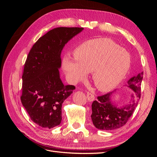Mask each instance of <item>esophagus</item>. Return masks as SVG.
I'll return each mask as SVG.
<instances>
[{"mask_svg":"<svg viewBox=\"0 0 157 157\" xmlns=\"http://www.w3.org/2000/svg\"><path fill=\"white\" fill-rule=\"evenodd\" d=\"M86 97L88 100L90 101H92L95 99V96L92 93V92H86Z\"/></svg>","mask_w":157,"mask_h":157,"instance_id":"1","label":"esophagus"}]
</instances>
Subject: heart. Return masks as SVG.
<instances>
[{"label": "heart", "instance_id": "obj_1", "mask_svg": "<svg viewBox=\"0 0 157 157\" xmlns=\"http://www.w3.org/2000/svg\"><path fill=\"white\" fill-rule=\"evenodd\" d=\"M74 59L65 58L63 68L69 81L75 84L92 72L96 88L103 92L115 88L125 77L131 65L126 49L107 38L90 40L74 51Z\"/></svg>", "mask_w": 157, "mask_h": 157}]
</instances>
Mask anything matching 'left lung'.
<instances>
[{
	"instance_id": "obj_1",
	"label": "left lung",
	"mask_w": 157,
	"mask_h": 157,
	"mask_svg": "<svg viewBox=\"0 0 157 157\" xmlns=\"http://www.w3.org/2000/svg\"><path fill=\"white\" fill-rule=\"evenodd\" d=\"M144 72L137 74L128 81V86L134 92L132 95V103L123 107L118 108L111 103V98L114 92H110L100 96L92 104L91 115L93 124L96 128L102 130H113L126 124L134 113L141 98V85Z\"/></svg>"
}]
</instances>
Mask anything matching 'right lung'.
Returning a JSON list of instances; mask_svg holds the SVG:
<instances>
[{
	"label": "right lung",
	"instance_id": "add662e5",
	"mask_svg": "<svg viewBox=\"0 0 157 157\" xmlns=\"http://www.w3.org/2000/svg\"><path fill=\"white\" fill-rule=\"evenodd\" d=\"M84 29L57 27L41 36L33 46L22 75L23 106L33 121L42 128H52L61 121V107L75 89L63 85L59 77L61 53L65 44Z\"/></svg>",
	"mask_w": 157,
	"mask_h": 157
}]
</instances>
